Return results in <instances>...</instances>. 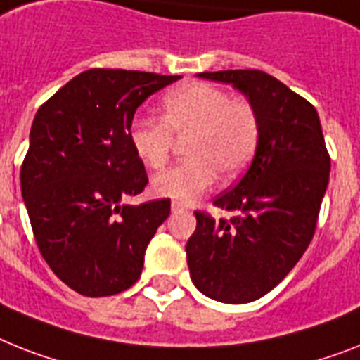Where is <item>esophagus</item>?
I'll return each instance as SVG.
<instances>
[{
  "mask_svg": "<svg viewBox=\"0 0 360 360\" xmlns=\"http://www.w3.org/2000/svg\"><path fill=\"white\" fill-rule=\"evenodd\" d=\"M186 210H187V206L184 204V202H178V200L171 202V212L173 213H182V212H186Z\"/></svg>",
  "mask_w": 360,
  "mask_h": 360,
  "instance_id": "34e87169",
  "label": "esophagus"
}]
</instances>
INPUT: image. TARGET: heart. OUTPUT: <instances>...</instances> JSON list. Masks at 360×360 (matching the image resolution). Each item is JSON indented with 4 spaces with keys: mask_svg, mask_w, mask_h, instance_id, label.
Returning a JSON list of instances; mask_svg holds the SVG:
<instances>
[{
    "mask_svg": "<svg viewBox=\"0 0 360 360\" xmlns=\"http://www.w3.org/2000/svg\"><path fill=\"white\" fill-rule=\"evenodd\" d=\"M254 105L206 82H189L162 101V121L138 120L129 130L132 150L150 169L169 162L174 138L186 139L189 160L153 180L160 197L191 202L210 191L219 174L231 182L245 173L259 143Z\"/></svg>",
    "mask_w": 360,
    "mask_h": 360,
    "instance_id": "b5f03b06",
    "label": "heart"
}]
</instances>
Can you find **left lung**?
<instances>
[{
	"label": "left lung",
	"mask_w": 360,
	"mask_h": 360,
	"mask_svg": "<svg viewBox=\"0 0 360 360\" xmlns=\"http://www.w3.org/2000/svg\"><path fill=\"white\" fill-rule=\"evenodd\" d=\"M231 84L259 115V143L240 182L213 204L237 212L215 221L195 212L197 230L186 245L198 290L222 304L265 296L307 250L329 182L319 112L283 82L259 70L198 73Z\"/></svg>",
	"instance_id": "obj_1"
}]
</instances>
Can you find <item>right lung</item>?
Returning <instances> with one entry per match:
<instances>
[{
    "label": "right lung",
    "mask_w": 360,
    "mask_h": 360,
    "mask_svg": "<svg viewBox=\"0 0 360 360\" xmlns=\"http://www.w3.org/2000/svg\"><path fill=\"white\" fill-rule=\"evenodd\" d=\"M182 77L88 70L34 115L22 165V197L47 265L82 296H112L141 276L145 250L171 200L139 206L127 197L148 178L129 139L148 95Z\"/></svg>",
    "instance_id": "obj_1"
}]
</instances>
